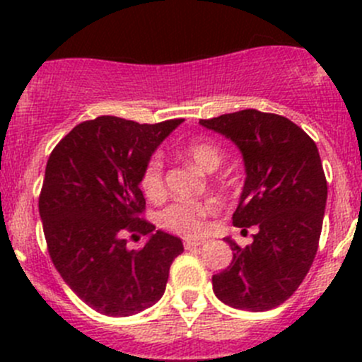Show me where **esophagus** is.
<instances>
[{"instance_id":"34e87169","label":"esophagus","mask_w":362,"mask_h":362,"mask_svg":"<svg viewBox=\"0 0 362 362\" xmlns=\"http://www.w3.org/2000/svg\"><path fill=\"white\" fill-rule=\"evenodd\" d=\"M204 240H187V242H184V247L185 249H194V247H199L203 245Z\"/></svg>"}]
</instances>
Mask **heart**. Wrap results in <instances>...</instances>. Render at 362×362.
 Returning <instances> with one entry per match:
<instances>
[{"label": "heart", "mask_w": 362, "mask_h": 362, "mask_svg": "<svg viewBox=\"0 0 362 362\" xmlns=\"http://www.w3.org/2000/svg\"><path fill=\"white\" fill-rule=\"evenodd\" d=\"M184 154L206 173L217 170L224 159L221 148L208 140L191 141L184 147ZM163 171V158L160 154H154L145 164L140 180L141 189L148 199H160L164 196ZM214 211L215 204L211 202H177L160 211L159 226L185 238H198L204 231V221Z\"/></svg>", "instance_id": "1"}]
</instances>
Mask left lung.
Here are the masks:
<instances>
[{"label": "left lung", "instance_id": "8db88e82", "mask_svg": "<svg viewBox=\"0 0 362 362\" xmlns=\"http://www.w3.org/2000/svg\"><path fill=\"white\" fill-rule=\"evenodd\" d=\"M199 124L238 147L245 184L233 224L257 226L245 249L224 238L233 261L211 276L214 293L233 308L272 310L301 286L319 247L327 184L317 145L286 117L254 108Z\"/></svg>", "mask_w": 362, "mask_h": 362}]
</instances>
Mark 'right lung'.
I'll use <instances>...</instances> for the list:
<instances>
[{"label": "right lung", "instance_id": "obj_1", "mask_svg": "<svg viewBox=\"0 0 362 362\" xmlns=\"http://www.w3.org/2000/svg\"><path fill=\"white\" fill-rule=\"evenodd\" d=\"M180 124L98 117L73 127L47 163L38 208L50 257L69 289L103 315L156 305L184 252L178 236L138 217L145 164ZM126 230L148 235L144 250L127 249Z\"/></svg>", "mask_w": 362, "mask_h": 362}]
</instances>
